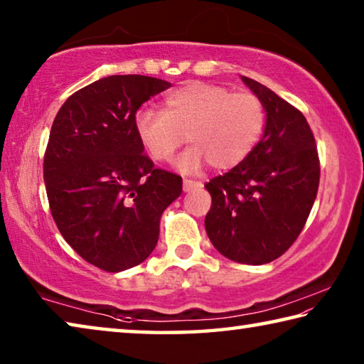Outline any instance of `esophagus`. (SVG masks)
I'll return each instance as SVG.
<instances>
[{
    "mask_svg": "<svg viewBox=\"0 0 364 364\" xmlns=\"http://www.w3.org/2000/svg\"><path fill=\"white\" fill-rule=\"evenodd\" d=\"M196 188H202V183L196 181V180H189V178H184V181H183V189L184 191H193Z\"/></svg>",
    "mask_w": 364,
    "mask_h": 364,
    "instance_id": "34e87169",
    "label": "esophagus"
}]
</instances>
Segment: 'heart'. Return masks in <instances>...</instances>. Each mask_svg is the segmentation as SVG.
Here are the masks:
<instances>
[{"label": "heart", "mask_w": 364, "mask_h": 364, "mask_svg": "<svg viewBox=\"0 0 364 364\" xmlns=\"http://www.w3.org/2000/svg\"><path fill=\"white\" fill-rule=\"evenodd\" d=\"M267 109L250 91L231 93L225 86L193 82L165 97L164 112L139 110L134 117L141 144L157 162H168L184 143L193 144L176 165L193 171L205 162L212 168L236 167L260 139Z\"/></svg>", "instance_id": "b5f03b06"}]
</instances>
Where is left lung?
Returning <instances> with one entry per match:
<instances>
[{"label":"left lung","instance_id":"left-lung-1","mask_svg":"<svg viewBox=\"0 0 364 364\" xmlns=\"http://www.w3.org/2000/svg\"><path fill=\"white\" fill-rule=\"evenodd\" d=\"M242 80L263 101L267 127L241 164L205 183L212 196L205 231L230 260L263 264L284 254L304 230L321 168L304 114L264 85Z\"/></svg>","mask_w":364,"mask_h":364}]
</instances>
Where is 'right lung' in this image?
<instances>
[{"mask_svg":"<svg viewBox=\"0 0 364 364\" xmlns=\"http://www.w3.org/2000/svg\"><path fill=\"white\" fill-rule=\"evenodd\" d=\"M170 86L110 75L75 91L53 122L43 176L54 223L85 262L109 273L152 254L162 213L181 194V176L154 167L134 130L141 104Z\"/></svg>","mask_w":364,"mask_h":364,"instance_id":"1","label":"right lung"}]
</instances>
